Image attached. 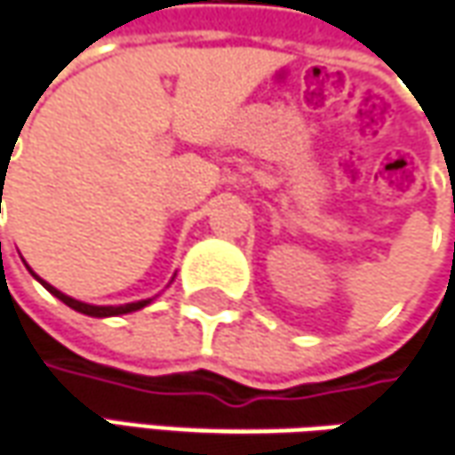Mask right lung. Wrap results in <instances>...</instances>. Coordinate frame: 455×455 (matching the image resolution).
I'll return each mask as SVG.
<instances>
[{
    "instance_id": "right-lung-1",
    "label": "right lung",
    "mask_w": 455,
    "mask_h": 455,
    "mask_svg": "<svg viewBox=\"0 0 455 455\" xmlns=\"http://www.w3.org/2000/svg\"><path fill=\"white\" fill-rule=\"evenodd\" d=\"M37 279H40V276H37ZM42 287L50 291V294H55L57 299H62L68 307H72L75 312H83V315H90V317H116V315H128V312H135V309H140V307L148 305V299H143V302H131V305H120V307H95V305H85V302L72 299V297H68V294L57 291L55 287H52V284H47V282H42Z\"/></svg>"
}]
</instances>
